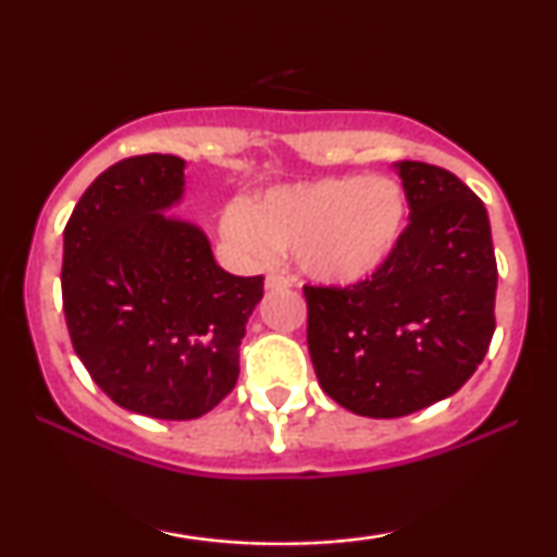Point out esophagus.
Instances as JSON below:
<instances>
[{
  "instance_id": "34e87169",
  "label": "esophagus",
  "mask_w": 557,
  "mask_h": 557,
  "mask_svg": "<svg viewBox=\"0 0 557 557\" xmlns=\"http://www.w3.org/2000/svg\"><path fill=\"white\" fill-rule=\"evenodd\" d=\"M293 285H296V280L285 272H270V277H267V290H287Z\"/></svg>"
}]
</instances>
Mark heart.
I'll list each match as a JSON object with an SVG mask.
<instances>
[{
    "label": "heart",
    "instance_id": "1",
    "mask_svg": "<svg viewBox=\"0 0 557 557\" xmlns=\"http://www.w3.org/2000/svg\"><path fill=\"white\" fill-rule=\"evenodd\" d=\"M406 227V196L387 177H322L280 185L222 216V235L248 264L296 251L309 277L359 283L380 270Z\"/></svg>",
    "mask_w": 557,
    "mask_h": 557
}]
</instances>
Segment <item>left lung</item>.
I'll list each match as a JSON object with an SVG mask.
<instances>
[{"label":"left lung","instance_id":"1","mask_svg":"<svg viewBox=\"0 0 557 557\" xmlns=\"http://www.w3.org/2000/svg\"><path fill=\"white\" fill-rule=\"evenodd\" d=\"M411 214L398 246L356 285H304L319 385L348 411L398 419L476 372L495 332L487 209L453 172L400 162Z\"/></svg>","mask_w":557,"mask_h":557}]
</instances>
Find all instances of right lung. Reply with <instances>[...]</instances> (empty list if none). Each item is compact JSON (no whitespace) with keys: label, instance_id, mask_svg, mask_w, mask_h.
Instances as JSON below:
<instances>
[{"label":"right lung","instance_id":"1","mask_svg":"<svg viewBox=\"0 0 557 557\" xmlns=\"http://www.w3.org/2000/svg\"><path fill=\"white\" fill-rule=\"evenodd\" d=\"M181 157L140 154L88 185L65 225L62 306L75 354L117 406L151 419L209 413L238 382L264 277L216 267L207 235L168 220Z\"/></svg>","mask_w":557,"mask_h":557}]
</instances>
